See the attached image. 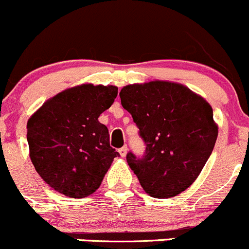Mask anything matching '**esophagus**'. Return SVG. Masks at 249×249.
Instances as JSON below:
<instances>
[{"label": "esophagus", "mask_w": 249, "mask_h": 249, "mask_svg": "<svg viewBox=\"0 0 249 249\" xmlns=\"http://www.w3.org/2000/svg\"><path fill=\"white\" fill-rule=\"evenodd\" d=\"M119 153H120V156L122 157H125L126 156V153H127V146H123L122 148H119Z\"/></svg>", "instance_id": "obj_1"}]
</instances>
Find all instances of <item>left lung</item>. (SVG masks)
Returning a JSON list of instances; mask_svg holds the SVG:
<instances>
[{
	"instance_id": "1",
	"label": "left lung",
	"mask_w": 249,
	"mask_h": 249,
	"mask_svg": "<svg viewBox=\"0 0 249 249\" xmlns=\"http://www.w3.org/2000/svg\"><path fill=\"white\" fill-rule=\"evenodd\" d=\"M119 96L146 146L142 156L126 155L141 187L159 199L184 192L200 174L217 139L210 104L189 88L164 81L126 86Z\"/></svg>"
}]
</instances>
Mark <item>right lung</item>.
I'll list each match as a JSON object with an SVG mask.
<instances>
[{
    "label": "right lung",
    "mask_w": 249,
    "mask_h": 249,
    "mask_svg": "<svg viewBox=\"0 0 249 249\" xmlns=\"http://www.w3.org/2000/svg\"><path fill=\"white\" fill-rule=\"evenodd\" d=\"M118 96L115 86L69 88L43 104L27 124L30 160L44 182L70 198L96 192L119 153L98 122Z\"/></svg>",
    "instance_id": "obj_1"
}]
</instances>
